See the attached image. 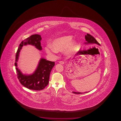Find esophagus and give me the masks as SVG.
I'll list each match as a JSON object with an SVG mask.
<instances>
[{
  "instance_id": "1",
  "label": "esophagus",
  "mask_w": 121,
  "mask_h": 121,
  "mask_svg": "<svg viewBox=\"0 0 121 121\" xmlns=\"http://www.w3.org/2000/svg\"><path fill=\"white\" fill-rule=\"evenodd\" d=\"M59 63H60V64L63 65V64H65V62L64 61H60Z\"/></svg>"
}]
</instances>
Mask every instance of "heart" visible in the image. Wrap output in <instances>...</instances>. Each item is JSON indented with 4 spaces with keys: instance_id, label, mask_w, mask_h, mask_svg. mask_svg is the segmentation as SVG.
<instances>
[{
    "instance_id": "heart-1",
    "label": "heart",
    "mask_w": 121,
    "mask_h": 121,
    "mask_svg": "<svg viewBox=\"0 0 121 121\" xmlns=\"http://www.w3.org/2000/svg\"><path fill=\"white\" fill-rule=\"evenodd\" d=\"M73 38L71 36H65L53 40L45 48L47 53L52 55L56 51H61L65 50L66 54L71 55L75 53L78 50V45L76 42L72 41Z\"/></svg>"
}]
</instances>
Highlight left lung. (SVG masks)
I'll use <instances>...</instances> for the list:
<instances>
[{
	"label": "left lung",
	"mask_w": 121,
	"mask_h": 121,
	"mask_svg": "<svg viewBox=\"0 0 121 121\" xmlns=\"http://www.w3.org/2000/svg\"><path fill=\"white\" fill-rule=\"evenodd\" d=\"M85 39H86V42L85 43V44H94V43H95V44H97L98 45H100V44L98 43V42L96 40V39L89 34H87V35H85ZM73 93H75V94H82V93L74 92H73Z\"/></svg>",
	"instance_id": "left-lung-1"
}]
</instances>
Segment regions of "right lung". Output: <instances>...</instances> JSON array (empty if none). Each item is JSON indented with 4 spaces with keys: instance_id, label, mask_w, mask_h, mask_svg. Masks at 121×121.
Instances as JSON below:
<instances>
[{
    "instance_id": "1",
    "label": "right lung",
    "mask_w": 121,
    "mask_h": 121,
    "mask_svg": "<svg viewBox=\"0 0 121 121\" xmlns=\"http://www.w3.org/2000/svg\"><path fill=\"white\" fill-rule=\"evenodd\" d=\"M41 36L38 34L32 35L25 39L20 43L16 55L15 66L17 74V77L20 83L23 86L29 89L40 91L44 88L48 84L50 72L55 66L54 61L47 60L41 58L39 62L38 66L32 74L24 75L17 67V62L18 60L20 50L23 45H31L35 47L38 50H41L40 41Z\"/></svg>"
}]
</instances>
